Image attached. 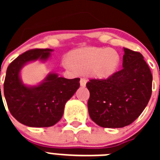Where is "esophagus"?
<instances>
[{
    "mask_svg": "<svg viewBox=\"0 0 160 160\" xmlns=\"http://www.w3.org/2000/svg\"><path fill=\"white\" fill-rule=\"evenodd\" d=\"M87 80L86 78H81V80H80V86L82 87H86V85H87Z\"/></svg>",
    "mask_w": 160,
    "mask_h": 160,
    "instance_id": "obj_1",
    "label": "esophagus"
}]
</instances>
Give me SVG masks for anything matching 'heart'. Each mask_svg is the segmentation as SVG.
<instances>
[{"instance_id": "obj_1", "label": "heart", "mask_w": 160, "mask_h": 160, "mask_svg": "<svg viewBox=\"0 0 160 160\" xmlns=\"http://www.w3.org/2000/svg\"><path fill=\"white\" fill-rule=\"evenodd\" d=\"M64 62L65 67L72 70L88 72L91 77L107 79L116 73L120 55L111 48L85 47L72 50Z\"/></svg>"}]
</instances>
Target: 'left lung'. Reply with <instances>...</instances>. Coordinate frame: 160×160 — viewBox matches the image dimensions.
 Listing matches in <instances>:
<instances>
[{
  "instance_id": "left-lung-1",
  "label": "left lung",
  "mask_w": 160,
  "mask_h": 160,
  "mask_svg": "<svg viewBox=\"0 0 160 160\" xmlns=\"http://www.w3.org/2000/svg\"><path fill=\"white\" fill-rule=\"evenodd\" d=\"M122 69L107 79H91L88 111L102 128H120L132 123L152 95V74L140 53L123 49Z\"/></svg>"
}]
</instances>
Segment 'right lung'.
<instances>
[{
    "instance_id": "1",
    "label": "right lung",
    "mask_w": 160,
    "mask_h": 160,
    "mask_svg": "<svg viewBox=\"0 0 160 160\" xmlns=\"http://www.w3.org/2000/svg\"><path fill=\"white\" fill-rule=\"evenodd\" d=\"M53 50L31 49L18 56L7 68L4 94L8 108L18 122L28 127L49 128L57 123L62 117L66 102L80 86L78 78L67 79L59 77L57 73H48L38 85L23 83L22 68L37 60L46 62Z\"/></svg>"
}]
</instances>
